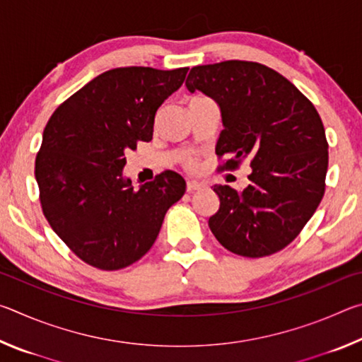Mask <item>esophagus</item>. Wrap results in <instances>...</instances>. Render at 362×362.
<instances>
[{
  "mask_svg": "<svg viewBox=\"0 0 362 362\" xmlns=\"http://www.w3.org/2000/svg\"><path fill=\"white\" fill-rule=\"evenodd\" d=\"M203 187H204L203 183H199V182H196V180H192V182L187 183V192H188V193H193V192H196V189H201Z\"/></svg>",
  "mask_w": 362,
  "mask_h": 362,
  "instance_id": "esophagus-1",
  "label": "esophagus"
}]
</instances>
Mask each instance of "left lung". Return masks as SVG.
Wrapping results in <instances>:
<instances>
[{
	"label": "left lung",
	"instance_id": "obj_1",
	"mask_svg": "<svg viewBox=\"0 0 362 362\" xmlns=\"http://www.w3.org/2000/svg\"><path fill=\"white\" fill-rule=\"evenodd\" d=\"M217 103L216 153L223 168L250 159L249 185H214L220 199L209 228L230 252L265 257L291 244L320 206L329 164L326 131L306 97L278 71L257 62L198 65L185 81Z\"/></svg>",
	"mask_w": 362,
	"mask_h": 362
}]
</instances>
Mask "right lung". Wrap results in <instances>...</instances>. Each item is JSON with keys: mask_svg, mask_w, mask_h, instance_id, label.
I'll return each instance as SVG.
<instances>
[{"mask_svg": "<svg viewBox=\"0 0 362 362\" xmlns=\"http://www.w3.org/2000/svg\"><path fill=\"white\" fill-rule=\"evenodd\" d=\"M188 69L121 66L95 76L60 105L42 132L35 177L45 217L83 262L121 269L148 252L164 216L185 193L164 170L134 188L126 151L153 139L159 107Z\"/></svg>", "mask_w": 362, "mask_h": 362, "instance_id": "right-lung-1", "label": "right lung"}]
</instances>
